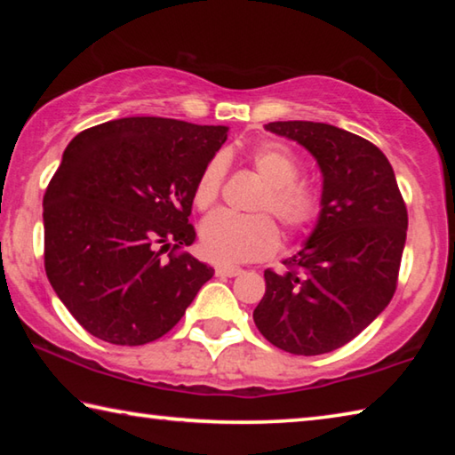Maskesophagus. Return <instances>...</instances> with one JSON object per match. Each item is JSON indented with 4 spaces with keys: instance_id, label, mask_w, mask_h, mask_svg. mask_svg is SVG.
<instances>
[{
    "instance_id": "esophagus-1",
    "label": "esophagus",
    "mask_w": 455,
    "mask_h": 455,
    "mask_svg": "<svg viewBox=\"0 0 455 455\" xmlns=\"http://www.w3.org/2000/svg\"><path fill=\"white\" fill-rule=\"evenodd\" d=\"M214 273H217V276H238L243 273V268L233 265H220L214 268Z\"/></svg>"
}]
</instances>
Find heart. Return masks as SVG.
Segmentation results:
<instances>
[{
  "label": "heart",
  "instance_id": "b5f03b06",
  "mask_svg": "<svg viewBox=\"0 0 455 455\" xmlns=\"http://www.w3.org/2000/svg\"><path fill=\"white\" fill-rule=\"evenodd\" d=\"M249 158L267 184L252 204V211L259 214L220 211L200 225V249L214 263H246L273 255L279 246V230L267 214H273L287 235L295 236L309 230L321 219L325 206L319 187L299 180L301 163L287 146L276 142L257 144ZM225 174L227 163L222 156L211 158L203 168L192 192L198 211H209L217 203ZM260 212L266 214L260 215Z\"/></svg>",
  "mask_w": 455,
  "mask_h": 455
}]
</instances>
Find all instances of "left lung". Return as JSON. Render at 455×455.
Listing matches in <instances>:
<instances>
[{
	"instance_id": "8db88e82",
	"label": "left lung",
	"mask_w": 455,
	"mask_h": 455,
	"mask_svg": "<svg viewBox=\"0 0 455 455\" xmlns=\"http://www.w3.org/2000/svg\"><path fill=\"white\" fill-rule=\"evenodd\" d=\"M309 150L323 174V214L287 273L265 271L252 319L268 343L323 355L355 339L397 289L407 209L394 168L365 138L323 122H271Z\"/></svg>"
}]
</instances>
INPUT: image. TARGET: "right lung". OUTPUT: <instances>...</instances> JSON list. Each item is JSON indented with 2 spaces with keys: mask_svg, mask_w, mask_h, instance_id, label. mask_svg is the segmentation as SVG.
<instances>
[{
  "mask_svg": "<svg viewBox=\"0 0 455 455\" xmlns=\"http://www.w3.org/2000/svg\"><path fill=\"white\" fill-rule=\"evenodd\" d=\"M227 132L134 116L68 144L44 196V265L88 333L112 345L156 341L214 275L180 246L195 243L192 192Z\"/></svg>",
  "mask_w": 455,
  "mask_h": 455,
  "instance_id": "add662e5",
  "label": "right lung"
}]
</instances>
